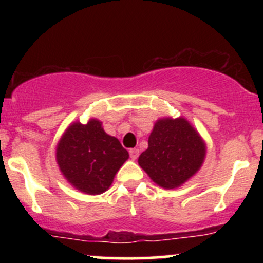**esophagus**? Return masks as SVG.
Masks as SVG:
<instances>
[{"instance_id":"34e87169","label":"esophagus","mask_w":263,"mask_h":263,"mask_svg":"<svg viewBox=\"0 0 263 263\" xmlns=\"http://www.w3.org/2000/svg\"><path fill=\"white\" fill-rule=\"evenodd\" d=\"M138 155H140V151H138L137 148L129 149V157H131L132 159H137Z\"/></svg>"}]
</instances>
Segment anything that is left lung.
<instances>
[{"label": "left lung", "instance_id": "obj_1", "mask_svg": "<svg viewBox=\"0 0 263 263\" xmlns=\"http://www.w3.org/2000/svg\"><path fill=\"white\" fill-rule=\"evenodd\" d=\"M205 156V141L188 120L163 117L153 126L138 164L157 185L174 189L198 173Z\"/></svg>", "mask_w": 263, "mask_h": 263}]
</instances>
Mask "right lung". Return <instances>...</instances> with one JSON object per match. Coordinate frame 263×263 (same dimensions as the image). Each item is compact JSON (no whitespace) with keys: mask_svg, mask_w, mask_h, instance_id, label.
I'll use <instances>...</instances> for the list:
<instances>
[{"mask_svg":"<svg viewBox=\"0 0 263 263\" xmlns=\"http://www.w3.org/2000/svg\"><path fill=\"white\" fill-rule=\"evenodd\" d=\"M55 159L63 177L71 186L89 195L102 194L128 159L114 136L107 135L98 119L75 121L66 127L57 144Z\"/></svg>","mask_w":263,"mask_h":263,"instance_id":"right-lung-1","label":"right lung"}]
</instances>
